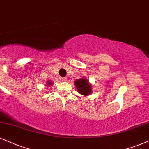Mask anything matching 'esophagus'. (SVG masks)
I'll return each mask as SVG.
<instances>
[{
  "label": "esophagus",
  "mask_w": 149,
  "mask_h": 149,
  "mask_svg": "<svg viewBox=\"0 0 149 149\" xmlns=\"http://www.w3.org/2000/svg\"><path fill=\"white\" fill-rule=\"evenodd\" d=\"M61 80H62V82H67V78H64V77H62V78H61Z\"/></svg>",
  "instance_id": "esophagus-1"
}]
</instances>
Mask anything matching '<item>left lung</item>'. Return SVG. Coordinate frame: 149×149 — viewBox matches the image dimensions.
Segmentation results:
<instances>
[{
  "instance_id": "obj_1",
  "label": "left lung",
  "mask_w": 149,
  "mask_h": 149,
  "mask_svg": "<svg viewBox=\"0 0 149 149\" xmlns=\"http://www.w3.org/2000/svg\"><path fill=\"white\" fill-rule=\"evenodd\" d=\"M74 84L75 87L78 90V92L80 93L83 96H89L92 94V84L87 80L86 78H81L78 80H76Z\"/></svg>"
}]
</instances>
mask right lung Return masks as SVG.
Segmentation results:
<instances>
[{
    "instance_id": "obj_1",
    "label": "right lung",
    "mask_w": 149,
    "mask_h": 149,
    "mask_svg": "<svg viewBox=\"0 0 149 149\" xmlns=\"http://www.w3.org/2000/svg\"><path fill=\"white\" fill-rule=\"evenodd\" d=\"M52 85H53V81H52V80H48V81L46 82V86H47V87H51Z\"/></svg>"
}]
</instances>
